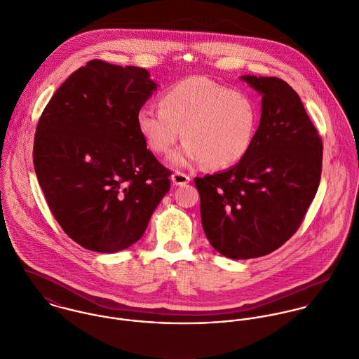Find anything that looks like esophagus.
Segmentation results:
<instances>
[{
    "mask_svg": "<svg viewBox=\"0 0 359 359\" xmlns=\"http://www.w3.org/2000/svg\"><path fill=\"white\" fill-rule=\"evenodd\" d=\"M171 181H172L174 185L182 187V185H185V184H188V182L191 181V177L187 175V174H184V172H181V171H175V172L171 175Z\"/></svg>",
    "mask_w": 359,
    "mask_h": 359,
    "instance_id": "esophagus-1",
    "label": "esophagus"
}]
</instances>
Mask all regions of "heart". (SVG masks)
Segmentation results:
<instances>
[{"instance_id": "heart-1", "label": "heart", "mask_w": 359, "mask_h": 359, "mask_svg": "<svg viewBox=\"0 0 359 359\" xmlns=\"http://www.w3.org/2000/svg\"><path fill=\"white\" fill-rule=\"evenodd\" d=\"M158 104L142 107L137 126L148 148L161 156L172 152L182 133L187 142L172 156L175 165L228 168L253 144L258 109L248 94L205 77H188L165 90Z\"/></svg>"}]
</instances>
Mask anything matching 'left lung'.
<instances>
[{"label":"left lung","instance_id":"obj_1","mask_svg":"<svg viewBox=\"0 0 359 359\" xmlns=\"http://www.w3.org/2000/svg\"><path fill=\"white\" fill-rule=\"evenodd\" d=\"M243 80L262 95L253 144L232 168L195 178L205 236L232 259L266 256L296 233L316 195L323 154L318 130L286 81Z\"/></svg>","mask_w":359,"mask_h":359}]
</instances>
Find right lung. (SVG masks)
I'll use <instances>...</instances> for the list:
<instances>
[{"instance_id":"add662e5","label":"right lung","mask_w":359,"mask_h":359,"mask_svg":"<svg viewBox=\"0 0 359 359\" xmlns=\"http://www.w3.org/2000/svg\"><path fill=\"white\" fill-rule=\"evenodd\" d=\"M156 90L149 72L93 59L55 91L37 123L33 163L52 215L81 248L114 253L141 239L171 171L137 114Z\"/></svg>"}]
</instances>
